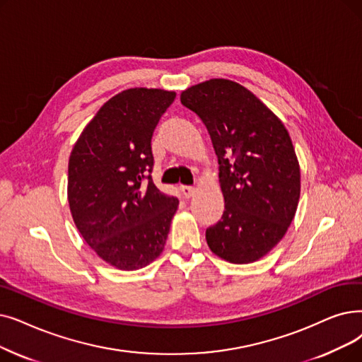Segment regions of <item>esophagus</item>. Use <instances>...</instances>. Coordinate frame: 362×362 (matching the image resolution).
I'll use <instances>...</instances> for the list:
<instances>
[{
	"mask_svg": "<svg viewBox=\"0 0 362 362\" xmlns=\"http://www.w3.org/2000/svg\"><path fill=\"white\" fill-rule=\"evenodd\" d=\"M180 191H182V195L185 197V198H192V197H195L197 195V187H194V186H180Z\"/></svg>",
	"mask_w": 362,
	"mask_h": 362,
	"instance_id": "obj_1",
	"label": "esophagus"
}]
</instances>
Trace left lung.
I'll return each instance as SVG.
<instances>
[{
  "instance_id": "1",
  "label": "left lung",
  "mask_w": 362,
  "mask_h": 362,
  "mask_svg": "<svg viewBox=\"0 0 362 362\" xmlns=\"http://www.w3.org/2000/svg\"><path fill=\"white\" fill-rule=\"evenodd\" d=\"M206 124L218 160L225 211L206 240L235 264L266 256L287 233L300 198V165L282 121L244 86L211 78L180 94Z\"/></svg>"
}]
</instances>
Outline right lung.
Wrapping results in <instances>:
<instances>
[{
	"label": "right lung",
	"instance_id": "obj_1",
	"mask_svg": "<svg viewBox=\"0 0 362 362\" xmlns=\"http://www.w3.org/2000/svg\"><path fill=\"white\" fill-rule=\"evenodd\" d=\"M175 91L134 87L109 99L75 142L68 202L76 229L103 262L142 269L165 245L179 201L152 182L151 139Z\"/></svg>",
	"mask_w": 362,
	"mask_h": 362
}]
</instances>
